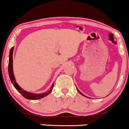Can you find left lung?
<instances>
[{"label":"left lung","mask_w":129,"mask_h":129,"mask_svg":"<svg viewBox=\"0 0 129 129\" xmlns=\"http://www.w3.org/2000/svg\"><path fill=\"white\" fill-rule=\"evenodd\" d=\"M77 91H78V92H79L80 93V94H81V95H83V96H85V97H86V98H87V96H85V95H84V94H83V93H81L80 92V91H79V90H78V89H77Z\"/></svg>","instance_id":"1"}]
</instances>
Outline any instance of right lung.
<instances>
[{
    "label": "right lung",
    "mask_w": 129,
    "mask_h": 129,
    "mask_svg": "<svg viewBox=\"0 0 129 129\" xmlns=\"http://www.w3.org/2000/svg\"><path fill=\"white\" fill-rule=\"evenodd\" d=\"M13 50H14V48L11 49L10 52H9V63H8V73H9V76L10 80L13 84V85L15 87L17 90L22 94L25 98L27 99H30V100H36V99H39L43 98V97L46 96L47 95H48L51 92V91L52 90V89L53 87V84L52 85L51 87H50V90L48 92L44 93H40V94H35V93H32L27 92V91L24 90V89H22L18 84H17V83L16 82L15 79V77L14 75V73H13V59H12V55H13Z\"/></svg>",
    "instance_id": "obj_1"
}]
</instances>
